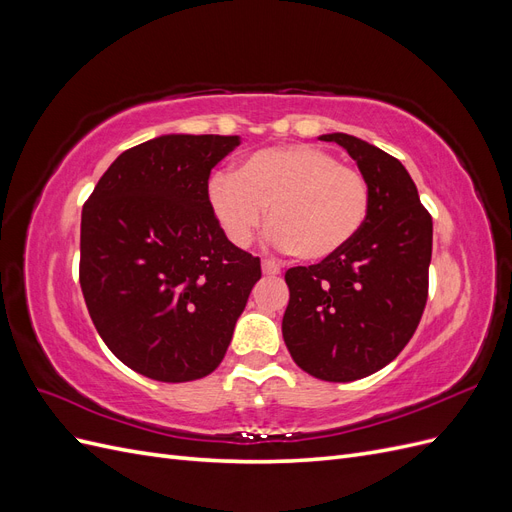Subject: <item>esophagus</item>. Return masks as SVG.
Returning a JSON list of instances; mask_svg holds the SVG:
<instances>
[{
    "mask_svg": "<svg viewBox=\"0 0 512 512\" xmlns=\"http://www.w3.org/2000/svg\"><path fill=\"white\" fill-rule=\"evenodd\" d=\"M280 265H277V262H273V260H262V273L265 275H280Z\"/></svg>",
    "mask_w": 512,
    "mask_h": 512,
    "instance_id": "esophagus-1",
    "label": "esophagus"
}]
</instances>
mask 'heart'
Wrapping results in <instances>:
<instances>
[{
  "label": "heart",
  "instance_id": "b5f03b06",
  "mask_svg": "<svg viewBox=\"0 0 512 512\" xmlns=\"http://www.w3.org/2000/svg\"><path fill=\"white\" fill-rule=\"evenodd\" d=\"M209 207L226 237L245 245L269 209V237L303 260H327L359 235L369 215V185L316 145L252 153L235 175H213Z\"/></svg>",
  "mask_w": 512,
  "mask_h": 512
}]
</instances>
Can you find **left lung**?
Here are the masks:
<instances>
[{
  "instance_id": "8db88e82",
  "label": "left lung",
  "mask_w": 512,
  "mask_h": 512,
  "mask_svg": "<svg viewBox=\"0 0 512 512\" xmlns=\"http://www.w3.org/2000/svg\"><path fill=\"white\" fill-rule=\"evenodd\" d=\"M369 185V215L342 252L286 271L290 301L282 335L309 376L361 380L406 348L427 303L433 224L397 158L333 132Z\"/></svg>"
}]
</instances>
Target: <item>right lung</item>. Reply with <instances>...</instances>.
Wrapping results in <instances>:
<instances>
[{
    "mask_svg": "<svg viewBox=\"0 0 512 512\" xmlns=\"http://www.w3.org/2000/svg\"><path fill=\"white\" fill-rule=\"evenodd\" d=\"M239 136L164 134L108 166L81 215V290L117 359L151 380L209 376L260 280L209 207Z\"/></svg>",
    "mask_w": 512,
    "mask_h": 512,
    "instance_id": "obj_1",
    "label": "right lung"
}]
</instances>
